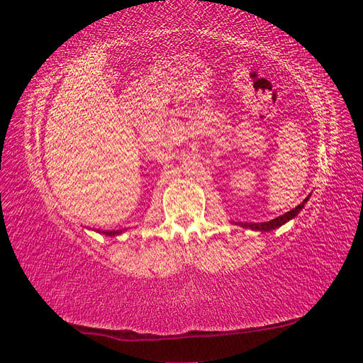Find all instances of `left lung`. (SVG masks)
Returning <instances> with one entry per match:
<instances>
[{
    "mask_svg": "<svg viewBox=\"0 0 363 363\" xmlns=\"http://www.w3.org/2000/svg\"><path fill=\"white\" fill-rule=\"evenodd\" d=\"M309 196H306L304 201L301 204L296 206V207H294L292 211L286 212L284 215H280L277 218H274V219H271V221H268V223H240V225L245 227V228H251V230H259V232H271V230L279 228L284 223H288L289 219H292V218H295L296 215H298L301 208L304 207V204L307 203V200H309Z\"/></svg>",
    "mask_w": 363,
    "mask_h": 363,
    "instance_id": "obj_1",
    "label": "left lung"
}]
</instances>
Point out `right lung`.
<instances>
[{
  "instance_id": "right-lung-1",
  "label": "right lung",
  "mask_w": 363,
  "mask_h": 363,
  "mask_svg": "<svg viewBox=\"0 0 363 363\" xmlns=\"http://www.w3.org/2000/svg\"><path fill=\"white\" fill-rule=\"evenodd\" d=\"M121 232H123V230H115V232H101V233H104L106 236H115V235H119Z\"/></svg>"
}]
</instances>
